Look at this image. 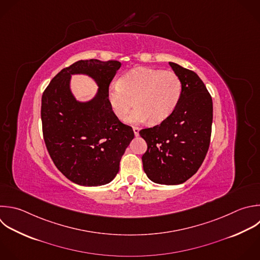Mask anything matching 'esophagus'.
<instances>
[{
  "mask_svg": "<svg viewBox=\"0 0 260 260\" xmlns=\"http://www.w3.org/2000/svg\"><path fill=\"white\" fill-rule=\"evenodd\" d=\"M139 128L138 127H133V132H134V135L135 136H138L139 135Z\"/></svg>",
  "mask_w": 260,
  "mask_h": 260,
  "instance_id": "obj_1",
  "label": "esophagus"
}]
</instances>
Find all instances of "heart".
Instances as JSON below:
<instances>
[{
  "mask_svg": "<svg viewBox=\"0 0 260 260\" xmlns=\"http://www.w3.org/2000/svg\"><path fill=\"white\" fill-rule=\"evenodd\" d=\"M183 91L181 78L173 71L136 68L120 77L118 84L111 85L107 99L112 112L125 118L129 124H158L168 119L178 107Z\"/></svg>",
  "mask_w": 260,
  "mask_h": 260,
  "instance_id": "1",
  "label": "heart"
}]
</instances>
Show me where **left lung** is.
I'll return each instance as SVG.
<instances>
[{
	"label": "left lung",
	"mask_w": 260,
	"mask_h": 260,
	"mask_svg": "<svg viewBox=\"0 0 260 260\" xmlns=\"http://www.w3.org/2000/svg\"><path fill=\"white\" fill-rule=\"evenodd\" d=\"M169 64L182 81L180 103L168 119L139 134L147 143L142 164L148 179L156 184L179 185L198 171L207 153L212 100L195 72Z\"/></svg>",
	"instance_id": "8db88e82"
}]
</instances>
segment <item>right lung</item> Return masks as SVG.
Segmentation results:
<instances>
[{
    "instance_id": "obj_1",
    "label": "right lung",
    "mask_w": 260,
    "mask_h": 260,
    "mask_svg": "<svg viewBox=\"0 0 260 260\" xmlns=\"http://www.w3.org/2000/svg\"><path fill=\"white\" fill-rule=\"evenodd\" d=\"M118 61L80 60L61 70L42 98V122L48 151L58 170L81 186H102L114 180L121 158L134 138L130 126L112 112L107 91L120 69ZM90 77L99 88L89 101H77L72 75Z\"/></svg>"
}]
</instances>
